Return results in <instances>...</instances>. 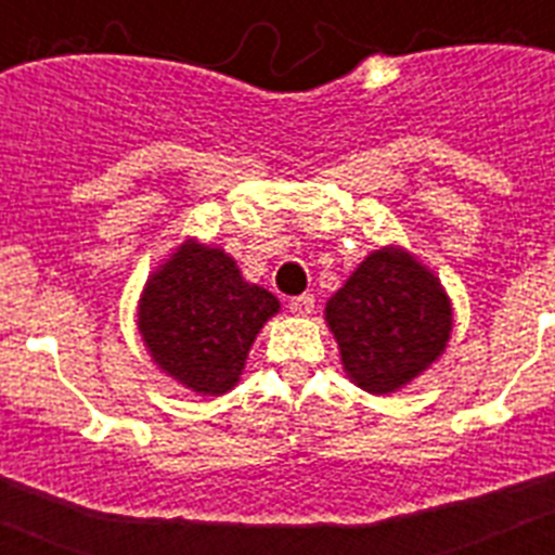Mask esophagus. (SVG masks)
I'll return each instance as SVG.
<instances>
[{
  "instance_id": "esophagus-1",
  "label": "esophagus",
  "mask_w": 555,
  "mask_h": 555,
  "mask_svg": "<svg viewBox=\"0 0 555 555\" xmlns=\"http://www.w3.org/2000/svg\"><path fill=\"white\" fill-rule=\"evenodd\" d=\"M288 308H292V313H297V317H308V313L313 311V294L292 297V300H288Z\"/></svg>"
}]
</instances>
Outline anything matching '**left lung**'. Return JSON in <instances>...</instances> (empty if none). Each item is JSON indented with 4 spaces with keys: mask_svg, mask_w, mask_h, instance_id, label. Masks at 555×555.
<instances>
[{
    "mask_svg": "<svg viewBox=\"0 0 555 555\" xmlns=\"http://www.w3.org/2000/svg\"><path fill=\"white\" fill-rule=\"evenodd\" d=\"M347 377L370 395H391L442 356L453 308L442 283L414 255H366L325 306Z\"/></svg>",
    "mask_w": 555,
    "mask_h": 555,
    "instance_id": "obj_1",
    "label": "left lung"
}]
</instances>
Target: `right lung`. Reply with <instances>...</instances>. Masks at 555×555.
I'll use <instances>...</instances> for the list:
<instances>
[{"label":"right lung","instance_id":"add662e5","mask_svg":"<svg viewBox=\"0 0 555 555\" xmlns=\"http://www.w3.org/2000/svg\"><path fill=\"white\" fill-rule=\"evenodd\" d=\"M278 311V297L244 281L224 249L185 242L150 274L139 333L166 375L219 397L238 384L255 336Z\"/></svg>","mask_w":555,"mask_h":555}]
</instances>
